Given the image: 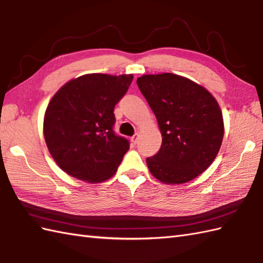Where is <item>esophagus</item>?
I'll list each match as a JSON object with an SVG mask.
<instances>
[{"mask_svg": "<svg viewBox=\"0 0 263 263\" xmlns=\"http://www.w3.org/2000/svg\"><path fill=\"white\" fill-rule=\"evenodd\" d=\"M138 140H139V133H136V134H134V136L131 138V141H132L134 144H137Z\"/></svg>", "mask_w": 263, "mask_h": 263, "instance_id": "obj_1", "label": "esophagus"}]
</instances>
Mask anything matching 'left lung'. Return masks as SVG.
<instances>
[{
  "label": "left lung",
  "instance_id": "left-lung-1",
  "mask_svg": "<svg viewBox=\"0 0 263 263\" xmlns=\"http://www.w3.org/2000/svg\"><path fill=\"white\" fill-rule=\"evenodd\" d=\"M137 84L162 136L158 154L146 158L151 175L168 185L196 178L214 161L223 141V115L215 97L172 72L143 75Z\"/></svg>",
  "mask_w": 263,
  "mask_h": 263
}]
</instances>
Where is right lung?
<instances>
[{
    "mask_svg": "<svg viewBox=\"0 0 263 263\" xmlns=\"http://www.w3.org/2000/svg\"><path fill=\"white\" fill-rule=\"evenodd\" d=\"M132 79V74H86L67 82L52 96L44 136L53 160L66 174L96 184L117 173L129 141L114 133L113 112Z\"/></svg>",
    "mask_w": 263,
    "mask_h": 263,
    "instance_id": "1",
    "label": "right lung"
}]
</instances>
